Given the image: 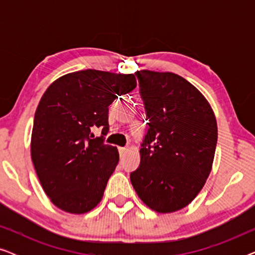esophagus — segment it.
Returning <instances> with one entry per match:
<instances>
[{"mask_svg": "<svg viewBox=\"0 0 255 255\" xmlns=\"http://www.w3.org/2000/svg\"><path fill=\"white\" fill-rule=\"evenodd\" d=\"M118 151H120L121 156H125V154L128 153V148L127 147H120V148H118Z\"/></svg>", "mask_w": 255, "mask_h": 255, "instance_id": "34e87169", "label": "esophagus"}]
</instances>
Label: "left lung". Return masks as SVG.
<instances>
[{"instance_id": "1", "label": "left lung", "mask_w": 255, "mask_h": 255, "mask_svg": "<svg viewBox=\"0 0 255 255\" xmlns=\"http://www.w3.org/2000/svg\"><path fill=\"white\" fill-rule=\"evenodd\" d=\"M148 130L140 165L130 174L135 193L160 214L181 210L211 172L217 145L214 110L196 87L170 72L138 71Z\"/></svg>"}]
</instances>
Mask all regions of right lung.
Here are the masks:
<instances>
[{
    "label": "right lung",
    "instance_id": "right-lung-1",
    "mask_svg": "<svg viewBox=\"0 0 255 255\" xmlns=\"http://www.w3.org/2000/svg\"><path fill=\"white\" fill-rule=\"evenodd\" d=\"M137 87L134 74L86 69L55 80L34 114L31 159L45 194L69 214L93 210L116 168L117 147L106 145L109 106ZM103 128L93 138V128Z\"/></svg>",
    "mask_w": 255,
    "mask_h": 255
}]
</instances>
